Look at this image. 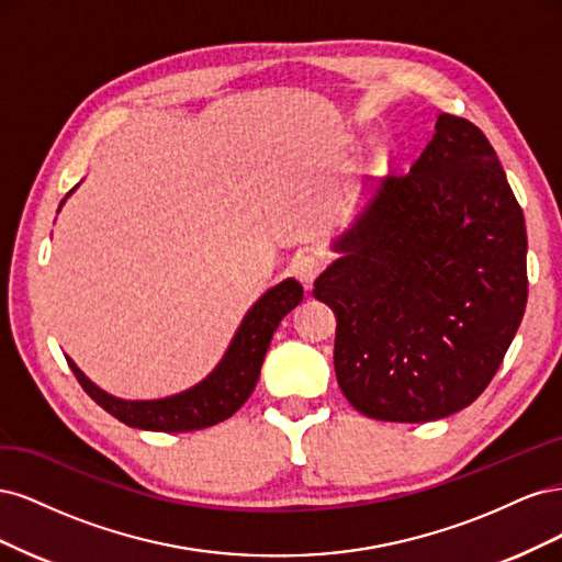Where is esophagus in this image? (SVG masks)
Listing matches in <instances>:
<instances>
[{"instance_id": "1", "label": "esophagus", "mask_w": 562, "mask_h": 562, "mask_svg": "<svg viewBox=\"0 0 562 562\" xmlns=\"http://www.w3.org/2000/svg\"><path fill=\"white\" fill-rule=\"evenodd\" d=\"M323 265H326V260H323V255L310 250V252H300L297 258L293 260L291 269H293V274H295L304 285L312 288L314 279L323 271Z\"/></svg>"}]
</instances>
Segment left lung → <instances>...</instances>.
Here are the masks:
<instances>
[{"instance_id":"8db88e82","label":"left lung","mask_w":562,"mask_h":562,"mask_svg":"<svg viewBox=\"0 0 562 562\" xmlns=\"http://www.w3.org/2000/svg\"><path fill=\"white\" fill-rule=\"evenodd\" d=\"M314 283L335 375L366 417L434 422L479 398L527 302L525 217L483 131L438 114L411 173L372 187Z\"/></svg>"}]
</instances>
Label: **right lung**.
<instances>
[{
	"label": "right lung",
	"instance_id": "right-lung-1",
	"mask_svg": "<svg viewBox=\"0 0 562 562\" xmlns=\"http://www.w3.org/2000/svg\"><path fill=\"white\" fill-rule=\"evenodd\" d=\"M63 203L65 199L60 201V206ZM302 285L295 279H285L277 285H271L269 291L262 293L260 300L246 312L225 356L209 375L199 384L166 398L128 401L112 396L105 389H100L83 375L70 356H65V359L70 363L75 378L79 380L83 391H87L103 411H108L112 417L128 424L133 429L164 434L206 429L217 422H225L227 417H232L248 401L255 384H258L271 335L279 328L281 318L288 312H293L302 302Z\"/></svg>",
	"mask_w": 562,
	"mask_h": 562
}]
</instances>
